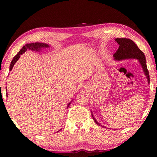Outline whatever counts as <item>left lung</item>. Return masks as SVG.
<instances>
[{
    "mask_svg": "<svg viewBox=\"0 0 157 157\" xmlns=\"http://www.w3.org/2000/svg\"><path fill=\"white\" fill-rule=\"evenodd\" d=\"M115 41L119 44V48L113 54V57L115 60H121L124 59L135 58L138 59L140 62L141 66H142L144 72L147 77L148 83H150V76H149V71L146 65L145 56L142 51L137 47V45L133 42L132 40L127 39V38H116ZM94 122L98 125H100L99 122H97L95 118L94 117L93 114H92Z\"/></svg>",
    "mask_w": 157,
    "mask_h": 157,
    "instance_id": "left-lung-1",
    "label": "left lung"
}]
</instances>
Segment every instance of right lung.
Returning <instances> with one entry per match:
<instances>
[{
  "mask_svg": "<svg viewBox=\"0 0 157 157\" xmlns=\"http://www.w3.org/2000/svg\"><path fill=\"white\" fill-rule=\"evenodd\" d=\"M47 47H49V46L47 44H44V43H39V42H35V43H31V44H27L25 46L23 47L20 50V51L17 54L14 56L12 59V60L11 62V64H10V71H11L12 69V67L14 65V64L16 63V62L19 60V58H20V56L21 54H23L25 51H26L28 49H31V50H36L38 51L41 49V48H47ZM71 103H69L68 104L67 107L69 106ZM59 132V131H58Z\"/></svg>",
  "mask_w": 157,
  "mask_h": 157,
  "instance_id": "right-lung-1",
  "label": "right lung"
}]
</instances>
